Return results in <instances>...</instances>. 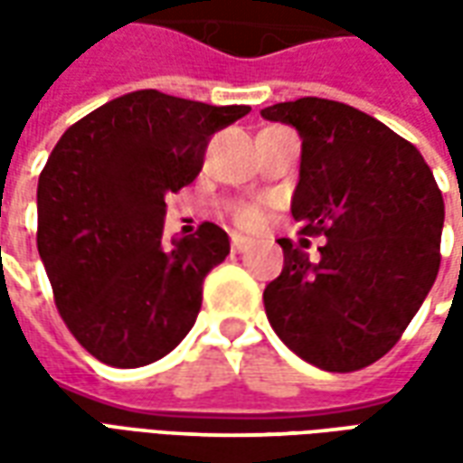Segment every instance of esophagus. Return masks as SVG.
<instances>
[{
    "instance_id": "esophagus-1",
    "label": "esophagus",
    "mask_w": 463,
    "mask_h": 463,
    "mask_svg": "<svg viewBox=\"0 0 463 463\" xmlns=\"http://www.w3.org/2000/svg\"><path fill=\"white\" fill-rule=\"evenodd\" d=\"M231 248L235 252H245L248 248H250V241H248L245 235H241V232H232V235H231Z\"/></svg>"
}]
</instances>
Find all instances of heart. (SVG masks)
<instances>
[{"mask_svg":"<svg viewBox=\"0 0 463 463\" xmlns=\"http://www.w3.org/2000/svg\"><path fill=\"white\" fill-rule=\"evenodd\" d=\"M232 221L242 225V228H260L268 221V205L262 201H248V203H235L231 208Z\"/></svg>","mask_w":463,"mask_h":463,"instance_id":"1","label":"heart"}]
</instances>
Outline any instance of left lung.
I'll return each mask as SVG.
<instances>
[{
    "label": "left lung",
    "instance_id": "left-lung-1",
    "mask_svg": "<svg viewBox=\"0 0 463 463\" xmlns=\"http://www.w3.org/2000/svg\"><path fill=\"white\" fill-rule=\"evenodd\" d=\"M302 138L292 218L325 235L320 260L282 238L262 292L272 330L325 372L384 357L437 280L444 198L417 146L354 106L305 96L262 109Z\"/></svg>",
    "mask_w": 463,
    "mask_h": 463
}]
</instances>
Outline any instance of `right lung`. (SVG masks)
Listing matches in <instances>:
<instances>
[{
    "label": "right lung",
    "mask_w": 463,
    "mask_h": 463,
    "mask_svg": "<svg viewBox=\"0 0 463 463\" xmlns=\"http://www.w3.org/2000/svg\"><path fill=\"white\" fill-rule=\"evenodd\" d=\"M248 111L143 89L99 106L54 146L36 188V248L61 320L99 362L143 367L191 332L203 280L231 242L201 222L165 245V195L195 181L213 133Z\"/></svg>",
    "instance_id": "1"
}]
</instances>
